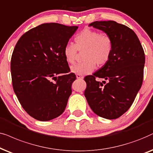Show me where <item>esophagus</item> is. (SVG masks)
I'll list each match as a JSON object with an SVG mask.
<instances>
[{
  "label": "esophagus",
  "instance_id": "34e87169",
  "mask_svg": "<svg viewBox=\"0 0 153 153\" xmlns=\"http://www.w3.org/2000/svg\"><path fill=\"white\" fill-rule=\"evenodd\" d=\"M76 78L78 79H82L83 78V76L82 75H80V74H76Z\"/></svg>",
  "mask_w": 153,
  "mask_h": 153
}]
</instances>
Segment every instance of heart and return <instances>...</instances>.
<instances>
[{
	"instance_id": "1",
	"label": "heart",
	"mask_w": 153,
	"mask_h": 153,
	"mask_svg": "<svg viewBox=\"0 0 153 153\" xmlns=\"http://www.w3.org/2000/svg\"><path fill=\"white\" fill-rule=\"evenodd\" d=\"M75 42L67 43L64 48V55L68 64H73L78 56V51L85 52L84 62L71 67L73 73L80 75L89 74L94 70L96 64L101 66L106 64L113 51V42L108 33L85 28L75 38Z\"/></svg>"
}]
</instances>
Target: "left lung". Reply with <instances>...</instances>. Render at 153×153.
Here are the masks:
<instances>
[{
  "mask_svg": "<svg viewBox=\"0 0 153 153\" xmlns=\"http://www.w3.org/2000/svg\"><path fill=\"white\" fill-rule=\"evenodd\" d=\"M89 26L109 34L113 46L106 64L84 78L85 96L95 114L116 119L129 109L141 87L145 53L136 34L127 26L115 21L94 22Z\"/></svg>",
  "mask_w": 153,
  "mask_h": 153,
  "instance_id": "1",
  "label": "left lung"
}]
</instances>
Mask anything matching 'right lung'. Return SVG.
<instances>
[{
	"label": "right lung",
	"instance_id": "1",
	"mask_svg": "<svg viewBox=\"0 0 153 153\" xmlns=\"http://www.w3.org/2000/svg\"><path fill=\"white\" fill-rule=\"evenodd\" d=\"M78 28L42 24L16 44L10 64L13 89L22 108L36 120H51L66 108L76 76L70 73L64 48ZM59 74L62 75L56 78Z\"/></svg>",
	"mask_w": 153,
	"mask_h": 153
}]
</instances>
